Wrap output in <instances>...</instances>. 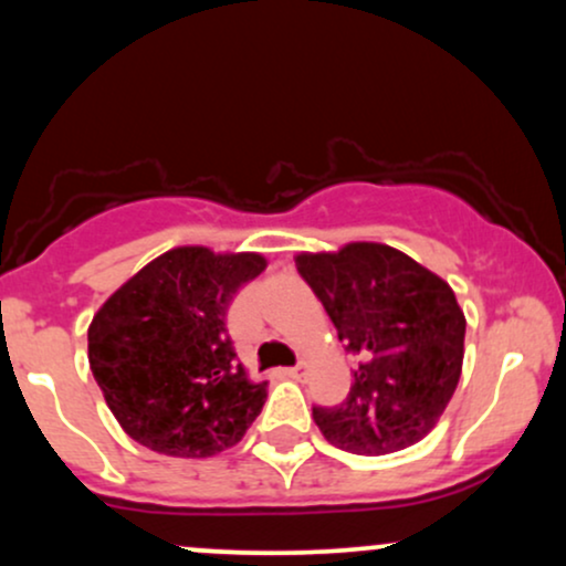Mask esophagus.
I'll use <instances>...</instances> for the list:
<instances>
[{
  "label": "esophagus",
  "mask_w": 566,
  "mask_h": 566,
  "mask_svg": "<svg viewBox=\"0 0 566 566\" xmlns=\"http://www.w3.org/2000/svg\"><path fill=\"white\" fill-rule=\"evenodd\" d=\"M284 373H287V375H290V378L301 380V378H305V375H308V361H297V365H295V367L284 369Z\"/></svg>",
  "instance_id": "obj_1"
}]
</instances>
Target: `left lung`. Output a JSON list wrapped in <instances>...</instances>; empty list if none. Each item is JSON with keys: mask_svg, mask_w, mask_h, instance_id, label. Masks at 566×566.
Segmentation results:
<instances>
[{"mask_svg": "<svg viewBox=\"0 0 566 566\" xmlns=\"http://www.w3.org/2000/svg\"><path fill=\"white\" fill-rule=\"evenodd\" d=\"M295 265L359 356L346 401L314 407L324 439L369 458L418 444L463 373L465 316L450 284L378 242L301 252Z\"/></svg>", "mask_w": 566, "mask_h": 566, "instance_id": "obj_1", "label": "left lung"}]
</instances>
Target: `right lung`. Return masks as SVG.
<instances>
[{"instance_id": "obj_1", "label": "right lung", "mask_w": 566, "mask_h": 566, "mask_svg": "<svg viewBox=\"0 0 566 566\" xmlns=\"http://www.w3.org/2000/svg\"><path fill=\"white\" fill-rule=\"evenodd\" d=\"M263 269L258 252L175 247L97 308L90 369L129 439L170 458H212L242 441L269 382L247 378L226 314Z\"/></svg>"}]
</instances>
